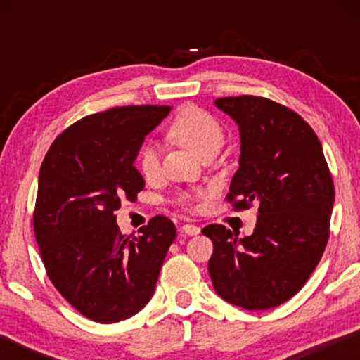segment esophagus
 I'll return each mask as SVG.
<instances>
[{
    "label": "esophagus",
    "mask_w": 360,
    "mask_h": 360,
    "mask_svg": "<svg viewBox=\"0 0 360 360\" xmlns=\"http://www.w3.org/2000/svg\"><path fill=\"white\" fill-rule=\"evenodd\" d=\"M181 231H182V233L188 235V236H195V235L200 233V227H198V225H193V224H184L181 227Z\"/></svg>",
    "instance_id": "obj_1"
}]
</instances>
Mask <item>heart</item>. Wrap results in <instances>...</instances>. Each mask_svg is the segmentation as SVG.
Wrapping results in <instances>:
<instances>
[{
	"label": "heart",
	"mask_w": 360,
	"mask_h": 360,
	"mask_svg": "<svg viewBox=\"0 0 360 360\" xmlns=\"http://www.w3.org/2000/svg\"><path fill=\"white\" fill-rule=\"evenodd\" d=\"M169 136L191 149L198 157H205L221 149L224 130L216 117L203 109L187 106L176 115L169 125ZM139 169L146 179H154L160 172V152L155 144H146L139 152ZM191 200L187 193L179 195V202Z\"/></svg>",
	"instance_id": "1"
}]
</instances>
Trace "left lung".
I'll return each instance as SVG.
<instances>
[{"label":"left lung","mask_w":360,"mask_h":360,"mask_svg":"<svg viewBox=\"0 0 360 360\" xmlns=\"http://www.w3.org/2000/svg\"><path fill=\"white\" fill-rule=\"evenodd\" d=\"M214 106L240 131V168L227 200L236 210L259 203L254 233L211 224L202 230L214 251L208 270L214 290L235 307L275 308L300 290L328 240L335 188L318 136L300 115L259 96L217 98Z\"/></svg>","instance_id":"8db88e82"}]
</instances>
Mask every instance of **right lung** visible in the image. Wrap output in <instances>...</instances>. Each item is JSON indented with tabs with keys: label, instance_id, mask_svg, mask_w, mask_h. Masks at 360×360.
<instances>
[{
	"label": "right lung",
	"instance_id": "obj_1",
	"mask_svg": "<svg viewBox=\"0 0 360 360\" xmlns=\"http://www.w3.org/2000/svg\"><path fill=\"white\" fill-rule=\"evenodd\" d=\"M169 111L125 106L89 115L53 141L41 165L34 236L42 264L60 294L95 322L141 311L176 238L163 216L150 219L139 236L120 235L114 214L122 200L144 188L133 163Z\"/></svg>",
	"mask_w": 360,
	"mask_h": 360
}]
</instances>
